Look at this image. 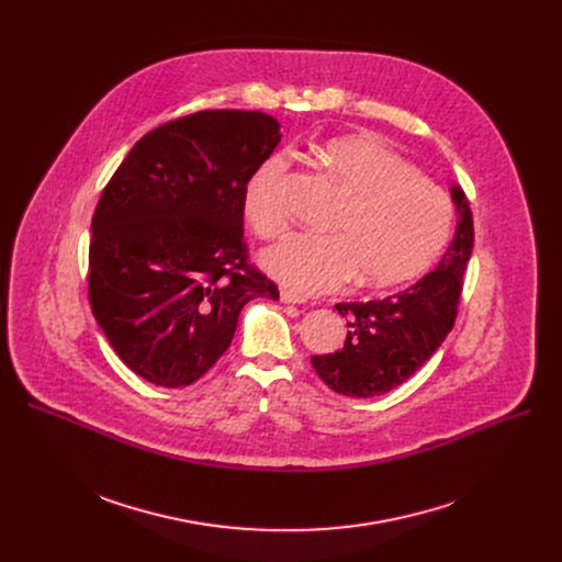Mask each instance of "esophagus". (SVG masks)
Listing matches in <instances>:
<instances>
[{"instance_id": "34e87169", "label": "esophagus", "mask_w": 562, "mask_h": 562, "mask_svg": "<svg viewBox=\"0 0 562 562\" xmlns=\"http://www.w3.org/2000/svg\"><path fill=\"white\" fill-rule=\"evenodd\" d=\"M280 300H282L284 304H300V302H304L300 295H295V293H291V291H282V293H280Z\"/></svg>"}]
</instances>
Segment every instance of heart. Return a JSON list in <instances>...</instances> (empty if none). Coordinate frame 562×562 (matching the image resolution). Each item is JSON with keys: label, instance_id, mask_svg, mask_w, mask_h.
<instances>
[{"label": "heart", "instance_id": "heart-1", "mask_svg": "<svg viewBox=\"0 0 562 562\" xmlns=\"http://www.w3.org/2000/svg\"><path fill=\"white\" fill-rule=\"evenodd\" d=\"M317 162L349 193L336 233H293L262 256L265 269L297 295L329 293L358 276L389 289L420 276L442 251L451 204L425 176L373 135H340L315 146ZM289 159L269 155L245 187L243 209L262 237L284 233L280 195Z\"/></svg>", "mask_w": 562, "mask_h": 562}]
</instances>
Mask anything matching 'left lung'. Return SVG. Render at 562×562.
I'll use <instances>...</instances> for the list:
<instances>
[{"instance_id": "1", "label": "left lung", "mask_w": 562, "mask_h": 562, "mask_svg": "<svg viewBox=\"0 0 562 562\" xmlns=\"http://www.w3.org/2000/svg\"><path fill=\"white\" fill-rule=\"evenodd\" d=\"M456 235L438 267L412 286L382 300L340 302L347 340L311 364L334 391L351 397L382 395L409 380L453 329L462 276L473 249V217L464 191L453 184Z\"/></svg>"}]
</instances>
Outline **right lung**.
<instances>
[{"label":"right lung","mask_w":562,"mask_h":562,"mask_svg":"<svg viewBox=\"0 0 562 562\" xmlns=\"http://www.w3.org/2000/svg\"><path fill=\"white\" fill-rule=\"evenodd\" d=\"M260 111H200L146 133L93 215L89 297L120 360L187 386L228 349L239 311L278 286L249 265L243 195L280 144Z\"/></svg>","instance_id":"1"}]
</instances>
